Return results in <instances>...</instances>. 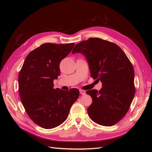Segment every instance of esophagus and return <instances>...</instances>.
Listing matches in <instances>:
<instances>
[{
	"instance_id": "obj_1",
	"label": "esophagus",
	"mask_w": 152,
	"mask_h": 152,
	"mask_svg": "<svg viewBox=\"0 0 152 152\" xmlns=\"http://www.w3.org/2000/svg\"><path fill=\"white\" fill-rule=\"evenodd\" d=\"M80 93L81 94H82V95H84V94H86V91H84V90L80 89Z\"/></svg>"
}]
</instances>
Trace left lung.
<instances>
[{
  "label": "left lung",
  "instance_id": "left-lung-1",
  "mask_svg": "<svg viewBox=\"0 0 152 152\" xmlns=\"http://www.w3.org/2000/svg\"><path fill=\"white\" fill-rule=\"evenodd\" d=\"M76 53L86 56L91 77L102 82L99 91L86 92L93 99L87 108L90 118L102 126L115 125L126 115L135 94L132 65L117 44L99 38L77 44L72 50Z\"/></svg>",
  "mask_w": 152,
  "mask_h": 152
}]
</instances>
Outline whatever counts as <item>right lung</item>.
<instances>
[{
	"label": "right lung",
	"mask_w": 152,
	"mask_h": 152,
	"mask_svg": "<svg viewBox=\"0 0 152 152\" xmlns=\"http://www.w3.org/2000/svg\"><path fill=\"white\" fill-rule=\"evenodd\" d=\"M75 44H43L26 56L18 76L22 104L31 120L44 129L56 127L65 122L79 89H54L53 80L60 75L59 64Z\"/></svg>",
	"instance_id": "1"
}]
</instances>
